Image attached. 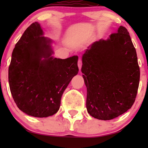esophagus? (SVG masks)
I'll list each match as a JSON object with an SVG mask.
<instances>
[{"label": "esophagus", "mask_w": 148, "mask_h": 148, "mask_svg": "<svg viewBox=\"0 0 148 148\" xmlns=\"http://www.w3.org/2000/svg\"><path fill=\"white\" fill-rule=\"evenodd\" d=\"M77 65H78L79 69H81L82 66V59L79 58L78 59V61H77Z\"/></svg>", "instance_id": "34e87169"}]
</instances>
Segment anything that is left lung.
I'll return each mask as SVG.
<instances>
[{
  "mask_svg": "<svg viewBox=\"0 0 148 148\" xmlns=\"http://www.w3.org/2000/svg\"><path fill=\"white\" fill-rule=\"evenodd\" d=\"M82 63L86 107L92 117L110 120L131 108L139 86L140 67L125 27L120 26L106 40H100L89 46Z\"/></svg>",
  "mask_w": 148,
  "mask_h": 148,
  "instance_id": "obj_1",
  "label": "left lung"
}]
</instances>
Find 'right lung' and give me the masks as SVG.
I'll use <instances>...</instances> for the list:
<instances>
[{
  "instance_id": "add662e5",
  "label": "right lung",
  "mask_w": 148,
  "mask_h": 148,
  "mask_svg": "<svg viewBox=\"0 0 148 148\" xmlns=\"http://www.w3.org/2000/svg\"><path fill=\"white\" fill-rule=\"evenodd\" d=\"M42 34L38 22L25 30L13 50L8 69L10 89L17 106L36 117L57 113L64 91L79 71L78 57L53 58L51 41Z\"/></svg>"
}]
</instances>
